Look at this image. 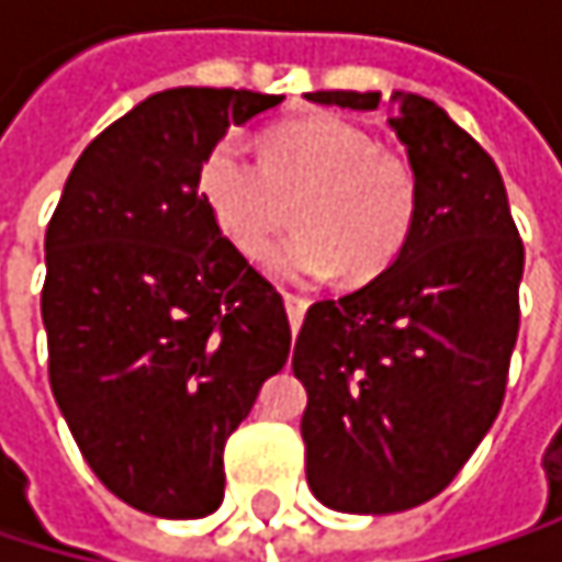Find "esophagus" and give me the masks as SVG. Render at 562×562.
I'll return each instance as SVG.
<instances>
[{
    "instance_id": "esophagus-1",
    "label": "esophagus",
    "mask_w": 562,
    "mask_h": 562,
    "mask_svg": "<svg viewBox=\"0 0 562 562\" xmlns=\"http://www.w3.org/2000/svg\"><path fill=\"white\" fill-rule=\"evenodd\" d=\"M282 302H285V312H289V325H292V331H295V328L302 325V318H305L308 299L299 295V292H282Z\"/></svg>"
}]
</instances>
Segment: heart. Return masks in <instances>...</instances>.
<instances>
[{
	"label": "heart",
	"mask_w": 562,
	"mask_h": 562,
	"mask_svg": "<svg viewBox=\"0 0 562 562\" xmlns=\"http://www.w3.org/2000/svg\"><path fill=\"white\" fill-rule=\"evenodd\" d=\"M198 198L231 247L260 263L295 217L299 231L273 257L289 280L345 270L374 280L409 247L423 184L416 166L338 116H299L260 136V162L240 143L217 139L194 171Z\"/></svg>",
	"instance_id": "heart-1"
}]
</instances>
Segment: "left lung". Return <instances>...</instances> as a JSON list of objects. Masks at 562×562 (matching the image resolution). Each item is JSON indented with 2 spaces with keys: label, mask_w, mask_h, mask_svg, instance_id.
<instances>
[{
  "label": "left lung",
  "mask_w": 562,
  "mask_h": 562,
  "mask_svg": "<svg viewBox=\"0 0 562 562\" xmlns=\"http://www.w3.org/2000/svg\"><path fill=\"white\" fill-rule=\"evenodd\" d=\"M308 100L378 110L381 93ZM393 100L423 184L416 234L378 280L315 302L292 348L308 393L305 479L341 514L423 505L462 472L505 403L520 328L524 244L502 171L432 100Z\"/></svg>",
  "instance_id": "1"
}]
</instances>
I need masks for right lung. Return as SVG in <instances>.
<instances>
[{
    "mask_svg": "<svg viewBox=\"0 0 562 562\" xmlns=\"http://www.w3.org/2000/svg\"><path fill=\"white\" fill-rule=\"evenodd\" d=\"M277 93L175 87L77 159L45 234L48 381L93 475L130 507L194 520L224 502V446L289 358L277 285L194 188L201 156Z\"/></svg>",
    "mask_w": 562,
    "mask_h": 562,
    "instance_id": "add662e5",
    "label": "right lung"
}]
</instances>
